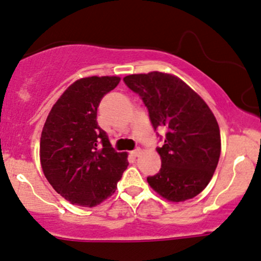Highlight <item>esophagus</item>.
Instances as JSON below:
<instances>
[{"mask_svg": "<svg viewBox=\"0 0 261 261\" xmlns=\"http://www.w3.org/2000/svg\"><path fill=\"white\" fill-rule=\"evenodd\" d=\"M140 153H141V148H136V150L131 151V154H133L134 157H137V156H140Z\"/></svg>", "mask_w": 261, "mask_h": 261, "instance_id": "34e87169", "label": "esophagus"}]
</instances>
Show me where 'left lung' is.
Segmentation results:
<instances>
[{"label": "left lung", "mask_w": 261, "mask_h": 261, "mask_svg": "<svg viewBox=\"0 0 261 261\" xmlns=\"http://www.w3.org/2000/svg\"><path fill=\"white\" fill-rule=\"evenodd\" d=\"M124 82L142 99L154 130L165 131V142L156 148L161 170L147 177L148 185L171 202L196 197L219 161L220 131L213 113L196 91L171 74H133Z\"/></svg>", "instance_id": "obj_1"}]
</instances>
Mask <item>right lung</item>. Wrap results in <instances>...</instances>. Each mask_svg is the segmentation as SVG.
<instances>
[{
  "label": "right lung",
  "instance_id": "right-lung-1",
  "mask_svg": "<svg viewBox=\"0 0 261 261\" xmlns=\"http://www.w3.org/2000/svg\"><path fill=\"white\" fill-rule=\"evenodd\" d=\"M119 76H89L74 82L51 108L41 136L45 178L73 204L95 207L110 197L127 168V153L116 152L98 125L102 96Z\"/></svg>",
  "mask_w": 261,
  "mask_h": 261
}]
</instances>
